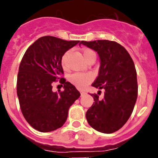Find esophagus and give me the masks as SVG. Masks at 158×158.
Wrapping results in <instances>:
<instances>
[{"mask_svg":"<svg viewBox=\"0 0 158 158\" xmlns=\"http://www.w3.org/2000/svg\"><path fill=\"white\" fill-rule=\"evenodd\" d=\"M80 93H81V96H82V95H85V92H82H82H80Z\"/></svg>","mask_w":158,"mask_h":158,"instance_id":"esophagus-1","label":"esophagus"}]
</instances>
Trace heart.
<instances>
[{
  "label": "heart",
  "instance_id": "b5f03b06",
  "mask_svg": "<svg viewBox=\"0 0 158 158\" xmlns=\"http://www.w3.org/2000/svg\"><path fill=\"white\" fill-rule=\"evenodd\" d=\"M92 54L95 53L90 49H85L82 50V56H83V58L85 61L88 60L89 57H90V56H92ZM67 56L68 52H66L63 56V57H62L61 63L62 66L63 68L66 67ZM69 80L73 85L77 87L78 89H83L92 82V76L90 73H74V74H72L69 76Z\"/></svg>",
  "mask_w": 158,
  "mask_h": 158
}]
</instances>
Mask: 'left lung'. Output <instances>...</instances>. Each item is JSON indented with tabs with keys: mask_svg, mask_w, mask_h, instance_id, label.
<instances>
[{
	"mask_svg": "<svg viewBox=\"0 0 158 158\" xmlns=\"http://www.w3.org/2000/svg\"><path fill=\"white\" fill-rule=\"evenodd\" d=\"M80 44L98 53L99 71L92 85L105 89L102 99L97 94H91L95 102L86 111L87 122L98 131L113 133L126 123L136 102L138 82L135 63L128 51L114 41H81Z\"/></svg>",
	"mask_w": 158,
	"mask_h": 158,
	"instance_id": "8db88e82",
	"label": "left lung"
}]
</instances>
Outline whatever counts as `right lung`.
Here are the masks:
<instances>
[{
	"instance_id": "obj_1",
	"label": "right lung",
	"mask_w": 158,
	"mask_h": 158,
	"mask_svg": "<svg viewBox=\"0 0 158 158\" xmlns=\"http://www.w3.org/2000/svg\"><path fill=\"white\" fill-rule=\"evenodd\" d=\"M79 43L42 36L30 46L22 58L17 75V96L23 117L39 131L61 128L69 107L80 96L73 84L60 78L63 74L62 57ZM57 79L64 89L59 94L52 90V82Z\"/></svg>"
}]
</instances>
